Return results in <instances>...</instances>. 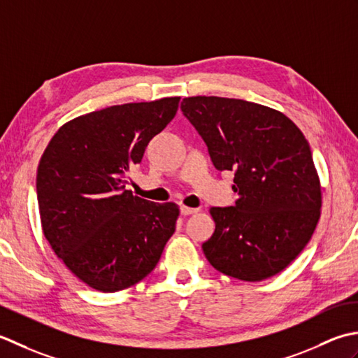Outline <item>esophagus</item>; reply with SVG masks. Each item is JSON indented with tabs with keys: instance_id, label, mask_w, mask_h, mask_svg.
I'll list each match as a JSON object with an SVG mask.
<instances>
[{
	"instance_id": "34e87169",
	"label": "esophagus",
	"mask_w": 358,
	"mask_h": 358,
	"mask_svg": "<svg viewBox=\"0 0 358 358\" xmlns=\"http://www.w3.org/2000/svg\"><path fill=\"white\" fill-rule=\"evenodd\" d=\"M199 208H193V207H187V206H182L180 207V213L187 216V215H193V213H198Z\"/></svg>"
}]
</instances>
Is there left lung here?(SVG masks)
Here are the masks:
<instances>
[{"label": "left lung", "mask_w": 358, "mask_h": 358, "mask_svg": "<svg viewBox=\"0 0 358 358\" xmlns=\"http://www.w3.org/2000/svg\"><path fill=\"white\" fill-rule=\"evenodd\" d=\"M182 113L220 171H235V207H211L216 229L202 250L216 271L262 281L309 243L322 215V184L309 143L286 114L253 101L184 99Z\"/></svg>", "instance_id": "obj_1"}]
</instances>
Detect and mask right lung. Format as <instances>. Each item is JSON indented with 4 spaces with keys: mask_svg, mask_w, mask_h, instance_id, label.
Listing matches in <instances>:
<instances>
[{
    "mask_svg": "<svg viewBox=\"0 0 358 358\" xmlns=\"http://www.w3.org/2000/svg\"><path fill=\"white\" fill-rule=\"evenodd\" d=\"M180 97L78 115L50 138L36 171L41 229L80 281L119 292L142 281L176 230L179 206L127 189L128 171L178 113Z\"/></svg>",
    "mask_w": 358,
    "mask_h": 358,
    "instance_id": "right-lung-1",
    "label": "right lung"
}]
</instances>
